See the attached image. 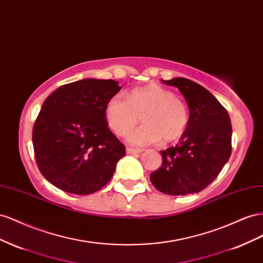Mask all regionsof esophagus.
I'll return each mask as SVG.
<instances>
[{"label": "esophagus", "instance_id": "obj_1", "mask_svg": "<svg viewBox=\"0 0 263 263\" xmlns=\"http://www.w3.org/2000/svg\"><path fill=\"white\" fill-rule=\"evenodd\" d=\"M142 152L141 148H131V147H126V153L127 154H139Z\"/></svg>", "mask_w": 263, "mask_h": 263}]
</instances>
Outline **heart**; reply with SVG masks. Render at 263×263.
<instances>
[{
	"instance_id": "heart-1",
	"label": "heart",
	"mask_w": 263,
	"mask_h": 263,
	"mask_svg": "<svg viewBox=\"0 0 263 263\" xmlns=\"http://www.w3.org/2000/svg\"><path fill=\"white\" fill-rule=\"evenodd\" d=\"M109 126L120 137H124L140 121L143 125L131 131L126 141L134 146H144L159 142H173L181 138L189 124L186 103L171 90L159 85L133 89L129 97L115 95L104 109Z\"/></svg>"
}]
</instances>
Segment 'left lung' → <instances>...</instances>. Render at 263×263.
<instances>
[{"label": "left lung", "instance_id": "left-lung-1", "mask_svg": "<svg viewBox=\"0 0 263 263\" xmlns=\"http://www.w3.org/2000/svg\"><path fill=\"white\" fill-rule=\"evenodd\" d=\"M178 88L190 108L189 124L179 143L161 151L162 166L149 175L167 195L199 193L214 182L231 154V122L227 110L202 86L177 77L162 80Z\"/></svg>", "mask_w": 263, "mask_h": 263}]
</instances>
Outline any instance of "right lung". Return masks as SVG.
<instances>
[{"instance_id": "add662e5", "label": "right lung", "mask_w": 263, "mask_h": 263, "mask_svg": "<svg viewBox=\"0 0 263 263\" xmlns=\"http://www.w3.org/2000/svg\"><path fill=\"white\" fill-rule=\"evenodd\" d=\"M121 87L87 78L56 89L44 101L33 127L37 166L57 189L92 194L114 175L125 146L108 127L104 109Z\"/></svg>"}]
</instances>
